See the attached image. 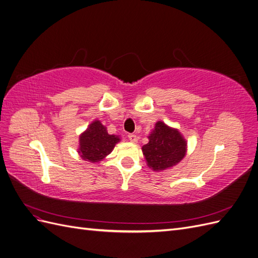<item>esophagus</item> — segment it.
<instances>
[{"mask_svg":"<svg viewBox=\"0 0 258 258\" xmlns=\"http://www.w3.org/2000/svg\"><path fill=\"white\" fill-rule=\"evenodd\" d=\"M128 139L130 140V142H132V143H136L138 141V137L136 135H134V134H129L128 135Z\"/></svg>","mask_w":258,"mask_h":258,"instance_id":"34e87169","label":"esophagus"}]
</instances>
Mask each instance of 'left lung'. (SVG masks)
<instances>
[{"label":"left lung","instance_id":"8db88e82","mask_svg":"<svg viewBox=\"0 0 258 258\" xmlns=\"http://www.w3.org/2000/svg\"><path fill=\"white\" fill-rule=\"evenodd\" d=\"M148 140L150 142L142 147V152L148 167L154 171L173 167L185 156L186 141L177 130L169 128L162 121L156 122Z\"/></svg>","mask_w":258,"mask_h":258}]
</instances>
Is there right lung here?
I'll return each mask as SVG.
<instances>
[{"label":"right lung","mask_w":258,"mask_h":258,"mask_svg":"<svg viewBox=\"0 0 258 258\" xmlns=\"http://www.w3.org/2000/svg\"><path fill=\"white\" fill-rule=\"evenodd\" d=\"M119 138L108 135L106 128L99 120L89 124L88 129L80 137V150L82 158L90 162H98L110 154Z\"/></svg>","instance_id":"add662e5"}]
</instances>
